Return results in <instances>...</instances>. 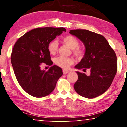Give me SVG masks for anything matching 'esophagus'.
<instances>
[{"mask_svg": "<svg viewBox=\"0 0 127 127\" xmlns=\"http://www.w3.org/2000/svg\"><path fill=\"white\" fill-rule=\"evenodd\" d=\"M68 72H69V71H68V70L65 69H63V74H67Z\"/></svg>", "mask_w": 127, "mask_h": 127, "instance_id": "34e87169", "label": "esophagus"}]
</instances>
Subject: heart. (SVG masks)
Listing matches in <instances>:
<instances>
[{
	"label": "heart",
	"instance_id": "obj_1",
	"mask_svg": "<svg viewBox=\"0 0 127 127\" xmlns=\"http://www.w3.org/2000/svg\"><path fill=\"white\" fill-rule=\"evenodd\" d=\"M63 42L70 49H73V53L78 58L82 57L84 55V50L79 48V42L78 40L73 35H66L62 38ZM58 44L56 40H52L49 43L48 49L49 52L54 55L57 52ZM54 63L59 67L66 69L74 63V60L72 58L58 57L54 59Z\"/></svg>",
	"mask_w": 127,
	"mask_h": 127
}]
</instances>
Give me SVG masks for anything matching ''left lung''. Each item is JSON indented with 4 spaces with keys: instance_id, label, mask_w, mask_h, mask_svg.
Segmentation results:
<instances>
[{
    "instance_id": "obj_1",
    "label": "left lung",
    "mask_w": 127,
    "mask_h": 127,
    "mask_svg": "<svg viewBox=\"0 0 127 127\" xmlns=\"http://www.w3.org/2000/svg\"><path fill=\"white\" fill-rule=\"evenodd\" d=\"M69 33L84 44L86 51L75 68L89 69L90 74L77 72L78 80L74 85L79 95L88 98L98 97L110 87L117 72V59L114 50L106 38L87 30H72Z\"/></svg>"
}]
</instances>
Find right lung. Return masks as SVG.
<instances>
[{
	"label": "right lung",
	"instance_id": "1",
	"mask_svg": "<svg viewBox=\"0 0 127 127\" xmlns=\"http://www.w3.org/2000/svg\"><path fill=\"white\" fill-rule=\"evenodd\" d=\"M66 31L63 27H38L30 30L15 43L11 63L17 80L23 90L35 97L48 96L55 89L63 72L57 65L48 71L41 69L42 63L51 65L49 43Z\"/></svg>",
	"mask_w": 127,
	"mask_h": 127
}]
</instances>
